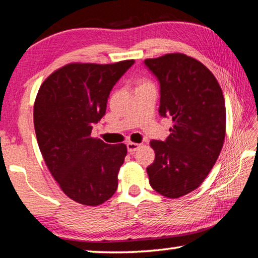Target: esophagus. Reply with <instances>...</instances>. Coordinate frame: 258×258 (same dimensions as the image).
Segmentation results:
<instances>
[{"instance_id": "esophagus-1", "label": "esophagus", "mask_w": 258, "mask_h": 258, "mask_svg": "<svg viewBox=\"0 0 258 258\" xmlns=\"http://www.w3.org/2000/svg\"><path fill=\"white\" fill-rule=\"evenodd\" d=\"M140 147H141V145H139V143H134V142L127 143V150L130 154H133V152L137 151Z\"/></svg>"}]
</instances>
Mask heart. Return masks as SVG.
<instances>
[{"mask_svg": "<svg viewBox=\"0 0 258 258\" xmlns=\"http://www.w3.org/2000/svg\"><path fill=\"white\" fill-rule=\"evenodd\" d=\"M147 84H150V83H148V82H142V83H140V85H139V86H141V85H147Z\"/></svg>", "mask_w": 258, "mask_h": 258, "instance_id": "1", "label": "heart"}]
</instances>
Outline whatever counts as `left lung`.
<instances>
[{
  "label": "left lung",
  "mask_w": 258,
  "mask_h": 258,
  "mask_svg": "<svg viewBox=\"0 0 258 258\" xmlns=\"http://www.w3.org/2000/svg\"><path fill=\"white\" fill-rule=\"evenodd\" d=\"M160 84L159 113L173 127L165 141L152 140L155 160L147 167L152 189L180 198L197 189L220 156L225 138L223 92L200 61L183 53L146 59Z\"/></svg>",
  "instance_id": "left-lung-1"
}]
</instances>
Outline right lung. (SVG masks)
<instances>
[{"mask_svg": "<svg viewBox=\"0 0 258 258\" xmlns=\"http://www.w3.org/2000/svg\"><path fill=\"white\" fill-rule=\"evenodd\" d=\"M134 60L68 63L42 83L34 103V127L41 154L67 197L99 206L112 197L127 148L91 137L106 113L113 85Z\"/></svg>", "mask_w": 258, "mask_h": 258, "instance_id": "1", "label": "right lung"}]
</instances>
